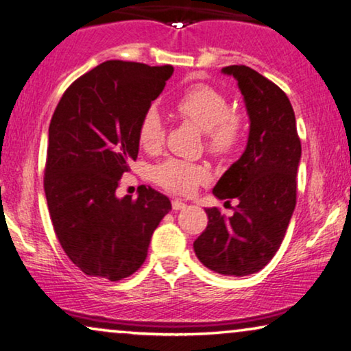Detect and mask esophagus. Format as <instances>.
Wrapping results in <instances>:
<instances>
[{"label":"esophagus","mask_w":351,"mask_h":351,"mask_svg":"<svg viewBox=\"0 0 351 351\" xmlns=\"http://www.w3.org/2000/svg\"><path fill=\"white\" fill-rule=\"evenodd\" d=\"M171 206H173V210L175 211H178V210H182L186 206V204L182 200H178V199H175L173 202H171Z\"/></svg>","instance_id":"esophagus-1"}]
</instances>
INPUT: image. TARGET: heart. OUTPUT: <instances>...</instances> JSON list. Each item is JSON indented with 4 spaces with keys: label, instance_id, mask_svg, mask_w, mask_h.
<instances>
[{
    "label": "heart",
    "instance_id": "obj_1",
    "mask_svg": "<svg viewBox=\"0 0 351 351\" xmlns=\"http://www.w3.org/2000/svg\"><path fill=\"white\" fill-rule=\"evenodd\" d=\"M171 111L204 130L206 149L218 157L234 154L245 138V116L239 110L229 108L223 92L206 84H194L184 88L171 101ZM138 140L146 151L159 149L164 143V122L156 110H149L143 116ZM151 178L162 189L189 195L197 186L208 181L210 171L197 162L167 159L152 169Z\"/></svg>",
    "mask_w": 351,
    "mask_h": 351
}]
</instances>
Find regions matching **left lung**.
Returning <instances> with one entry per match:
<instances>
[{"label": "left lung", "instance_id": "left-lung-1", "mask_svg": "<svg viewBox=\"0 0 351 351\" xmlns=\"http://www.w3.org/2000/svg\"><path fill=\"white\" fill-rule=\"evenodd\" d=\"M239 82L250 116L246 149L221 176L213 194L237 199L230 218L206 208L208 226L194 241L195 256L221 275L245 276L270 263L285 239L295 206L300 140L289 98L245 65L223 68Z\"/></svg>", "mask_w": 351, "mask_h": 351}]
</instances>
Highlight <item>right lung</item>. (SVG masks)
<instances>
[{"mask_svg":"<svg viewBox=\"0 0 351 351\" xmlns=\"http://www.w3.org/2000/svg\"><path fill=\"white\" fill-rule=\"evenodd\" d=\"M173 66L110 60L66 88L49 125L44 192L52 226L71 263L117 281L141 267L169 197L140 186L117 199L121 176L138 157V127Z\"/></svg>","mask_w":351,"mask_h":351,"instance_id":"add662e5","label":"right lung"}]
</instances>
